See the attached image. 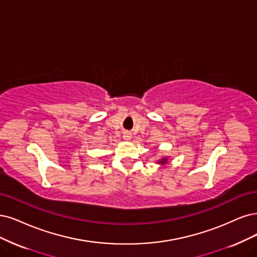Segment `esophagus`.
I'll list each match as a JSON object with an SVG mask.
<instances>
[{"label":"esophagus","instance_id":"34e87169","mask_svg":"<svg viewBox=\"0 0 257 257\" xmlns=\"http://www.w3.org/2000/svg\"><path fill=\"white\" fill-rule=\"evenodd\" d=\"M131 138H132V136H131L130 132H123V139L129 141V140H131Z\"/></svg>","mask_w":257,"mask_h":257}]
</instances>
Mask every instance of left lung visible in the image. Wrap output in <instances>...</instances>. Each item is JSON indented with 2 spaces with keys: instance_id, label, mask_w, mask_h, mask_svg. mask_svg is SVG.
Listing matches in <instances>:
<instances>
[{
  "instance_id": "8db88e82",
  "label": "left lung",
  "mask_w": 257,
  "mask_h": 257,
  "mask_svg": "<svg viewBox=\"0 0 257 257\" xmlns=\"http://www.w3.org/2000/svg\"><path fill=\"white\" fill-rule=\"evenodd\" d=\"M158 163H159V164H162V165L166 164V163H167V158H164V159H162V160H160Z\"/></svg>"
}]
</instances>
